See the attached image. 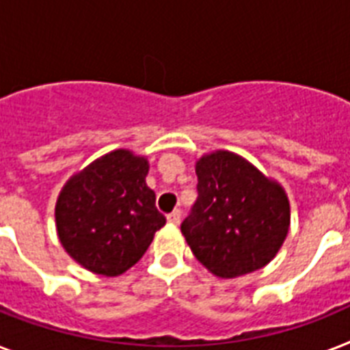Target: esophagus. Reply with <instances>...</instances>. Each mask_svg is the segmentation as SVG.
Listing matches in <instances>:
<instances>
[{"label":"esophagus","instance_id":"obj_1","mask_svg":"<svg viewBox=\"0 0 350 350\" xmlns=\"http://www.w3.org/2000/svg\"><path fill=\"white\" fill-rule=\"evenodd\" d=\"M167 219H169V224L180 225V221H181V211H180V208H176V211H172V213H170L169 216H167Z\"/></svg>","mask_w":350,"mask_h":350}]
</instances>
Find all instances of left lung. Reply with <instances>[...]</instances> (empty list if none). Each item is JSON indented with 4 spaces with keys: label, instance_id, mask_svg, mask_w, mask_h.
<instances>
[{
    "label": "left lung",
    "instance_id": "1",
    "mask_svg": "<svg viewBox=\"0 0 350 350\" xmlns=\"http://www.w3.org/2000/svg\"><path fill=\"white\" fill-rule=\"evenodd\" d=\"M196 174L198 200L181 224L192 254L219 278L265 267L291 225L283 187L229 150L202 156Z\"/></svg>",
    "mask_w": 350,
    "mask_h": 350
}]
</instances>
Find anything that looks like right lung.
<instances>
[{"mask_svg":"<svg viewBox=\"0 0 350 350\" xmlns=\"http://www.w3.org/2000/svg\"><path fill=\"white\" fill-rule=\"evenodd\" d=\"M148 161L118 148L65 183L56 202L63 249L87 271L118 276L139 261L165 216L145 183Z\"/></svg>","mask_w":350,"mask_h":350,"instance_id":"1","label":"right lung"}]
</instances>
